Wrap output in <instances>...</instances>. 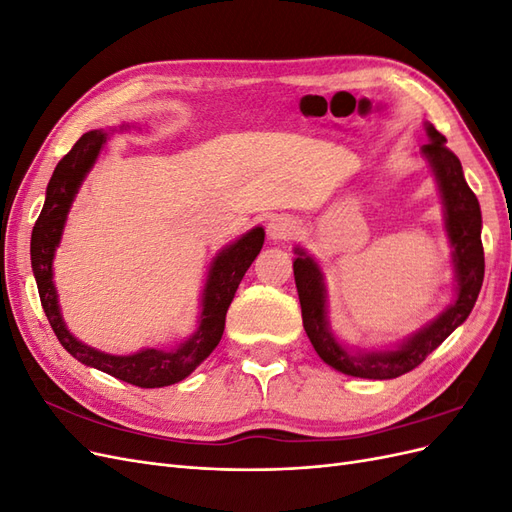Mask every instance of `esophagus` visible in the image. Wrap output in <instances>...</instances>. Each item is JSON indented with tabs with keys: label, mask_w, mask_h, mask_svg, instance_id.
Segmentation results:
<instances>
[{
	"label": "esophagus",
	"mask_w": 512,
	"mask_h": 512,
	"mask_svg": "<svg viewBox=\"0 0 512 512\" xmlns=\"http://www.w3.org/2000/svg\"><path fill=\"white\" fill-rule=\"evenodd\" d=\"M297 230H299V224L297 220L290 218V215H273L267 224L269 237L275 241H288L297 235Z\"/></svg>",
	"instance_id": "34e87169"
}]
</instances>
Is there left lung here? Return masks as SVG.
Returning a JSON list of instances; mask_svg holds the SVG:
<instances>
[{
    "mask_svg": "<svg viewBox=\"0 0 512 512\" xmlns=\"http://www.w3.org/2000/svg\"><path fill=\"white\" fill-rule=\"evenodd\" d=\"M427 132L431 141L423 145V153L438 177L446 207L448 237H451L455 245V265L459 282L457 301L436 322L429 324L425 331L416 333L404 346L393 352L348 354V350L339 346L327 329V318H324V286L318 265L312 258L299 252V258L294 260L292 269L301 301L305 333L320 359L337 371H342V374L371 380H391L408 374V371L421 365L470 316L478 299L480 286H483L485 252L483 241H480V224L483 222H480L478 198L470 190L466 179H463L461 162L446 147V138L433 126H427Z\"/></svg>",
    "mask_w": 512,
    "mask_h": 512,
    "instance_id": "left-lung-1",
    "label": "left lung"
}]
</instances>
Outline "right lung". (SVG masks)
<instances>
[{"label": "right lung", "instance_id": "obj_1", "mask_svg": "<svg viewBox=\"0 0 512 512\" xmlns=\"http://www.w3.org/2000/svg\"><path fill=\"white\" fill-rule=\"evenodd\" d=\"M104 143L106 134L102 130H91L83 134L55 166L49 188H46L44 207L32 230V269L36 275L44 314L49 318V324L53 327L59 344L64 346L74 359H79L89 367H96L108 376L119 378L134 386H141V389H160V386L175 384L185 376H190L196 365L203 363L213 352V348L220 344L230 301L235 299V292L243 280L245 271L250 269L254 258L262 250L265 230H250L245 237H241L237 243H232L228 250H224L215 258L203 297L200 327L192 335L190 342H185L177 350L164 352L151 348L130 356H113L76 342L59 316L51 262L61 237V228H64L66 222V213L72 205V198L76 190H79V185L91 164L96 162Z\"/></svg>", "mask_w": 512, "mask_h": 512}]
</instances>
